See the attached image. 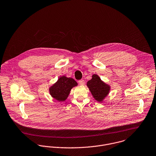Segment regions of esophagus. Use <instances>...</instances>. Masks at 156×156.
Here are the masks:
<instances>
[{
    "mask_svg": "<svg viewBox=\"0 0 156 156\" xmlns=\"http://www.w3.org/2000/svg\"><path fill=\"white\" fill-rule=\"evenodd\" d=\"M79 83L80 85H84V83H85V81H84V80H79Z\"/></svg>",
    "mask_w": 156,
    "mask_h": 156,
    "instance_id": "esophagus-1",
    "label": "esophagus"
}]
</instances>
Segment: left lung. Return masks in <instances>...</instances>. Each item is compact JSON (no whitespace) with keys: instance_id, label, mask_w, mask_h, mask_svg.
Segmentation results:
<instances>
[{"instance_id":"1","label":"left lung","mask_w":156,"mask_h":156,"mask_svg":"<svg viewBox=\"0 0 156 156\" xmlns=\"http://www.w3.org/2000/svg\"><path fill=\"white\" fill-rule=\"evenodd\" d=\"M93 97L99 102H102L110 91L111 87L103 82L99 76L96 74L92 76V79L87 83Z\"/></svg>"}]
</instances>
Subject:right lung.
<instances>
[{
    "mask_svg": "<svg viewBox=\"0 0 156 156\" xmlns=\"http://www.w3.org/2000/svg\"><path fill=\"white\" fill-rule=\"evenodd\" d=\"M77 86V83L71 77L62 76L49 88V92L53 99L58 102H65L71 89Z\"/></svg>",
    "mask_w": 156,
    "mask_h": 156,
    "instance_id": "right-lung-1",
    "label": "right lung"
}]
</instances>
